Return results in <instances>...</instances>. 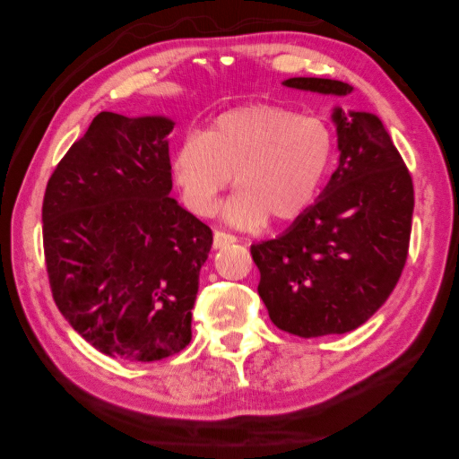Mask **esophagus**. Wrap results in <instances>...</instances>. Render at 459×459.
Returning <instances> with one entry per match:
<instances>
[{"label": "esophagus", "instance_id": "esophagus-1", "mask_svg": "<svg viewBox=\"0 0 459 459\" xmlns=\"http://www.w3.org/2000/svg\"><path fill=\"white\" fill-rule=\"evenodd\" d=\"M234 242H236V238L231 234H225V231H221V230L213 231V247H225Z\"/></svg>", "mask_w": 459, "mask_h": 459}]
</instances>
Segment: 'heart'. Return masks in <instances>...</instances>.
<instances>
[{
    "label": "heart",
    "instance_id": "heart-1",
    "mask_svg": "<svg viewBox=\"0 0 459 459\" xmlns=\"http://www.w3.org/2000/svg\"><path fill=\"white\" fill-rule=\"evenodd\" d=\"M335 159L332 127L319 117L276 105H247L220 116L197 136L191 134L172 156V175L185 205L213 215L234 175L238 193L225 207L239 228L270 217L287 223L317 199Z\"/></svg>",
    "mask_w": 459,
    "mask_h": 459
}]
</instances>
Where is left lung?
<instances>
[{
  "instance_id": "obj_1",
  "label": "left lung",
  "mask_w": 459,
  "mask_h": 459,
  "mask_svg": "<svg viewBox=\"0 0 459 459\" xmlns=\"http://www.w3.org/2000/svg\"><path fill=\"white\" fill-rule=\"evenodd\" d=\"M282 85L348 95L333 79ZM340 164L319 199L276 239L254 244L258 295L279 329L299 337L351 332L377 313L407 262L415 191L380 119L333 109Z\"/></svg>"
}]
</instances>
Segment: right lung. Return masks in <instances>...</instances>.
<instances>
[{
    "label": "right lung",
    "mask_w": 459,
    "mask_h": 459,
    "mask_svg": "<svg viewBox=\"0 0 459 459\" xmlns=\"http://www.w3.org/2000/svg\"><path fill=\"white\" fill-rule=\"evenodd\" d=\"M162 116L101 111L48 178L42 238L52 299L95 350L156 362L191 342L205 223L169 197Z\"/></svg>",
    "instance_id": "right-lung-1"
}]
</instances>
